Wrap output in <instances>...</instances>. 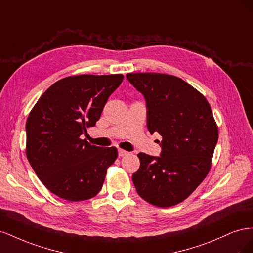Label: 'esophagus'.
<instances>
[{
    "mask_svg": "<svg viewBox=\"0 0 253 253\" xmlns=\"http://www.w3.org/2000/svg\"><path fill=\"white\" fill-rule=\"evenodd\" d=\"M127 154H128V152H126V151H125V150H122V149H118V155H119L120 157L126 156V155H127Z\"/></svg>",
    "mask_w": 253,
    "mask_h": 253,
    "instance_id": "obj_1",
    "label": "esophagus"
}]
</instances>
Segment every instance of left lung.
<instances>
[{"label":"left lung","mask_w":253,"mask_h":253,"mask_svg":"<svg viewBox=\"0 0 253 253\" xmlns=\"http://www.w3.org/2000/svg\"><path fill=\"white\" fill-rule=\"evenodd\" d=\"M143 95L147 126L163 140L160 156L139 153L140 167L132 179L137 193L157 207L185 201L210 171L218 128L207 99L175 76L126 74Z\"/></svg>","instance_id":"1"}]
</instances>
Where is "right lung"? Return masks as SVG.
<instances>
[{
    "instance_id": "1",
    "label": "right lung",
    "mask_w": 253,
    "mask_h": 253,
    "mask_svg": "<svg viewBox=\"0 0 253 253\" xmlns=\"http://www.w3.org/2000/svg\"><path fill=\"white\" fill-rule=\"evenodd\" d=\"M122 80L121 74L63 78L46 89L30 112L25 126L27 159L51 193L80 202L101 190L117 149L91 145L81 135L96 125Z\"/></svg>"
}]
</instances>
